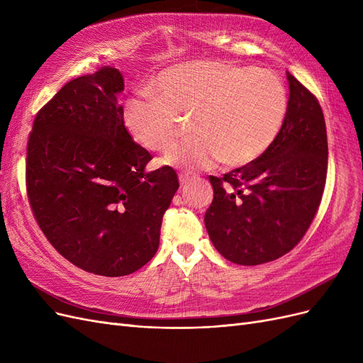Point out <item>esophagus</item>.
<instances>
[{
	"label": "esophagus",
	"instance_id": "obj_1",
	"mask_svg": "<svg viewBox=\"0 0 363 363\" xmlns=\"http://www.w3.org/2000/svg\"><path fill=\"white\" fill-rule=\"evenodd\" d=\"M179 180H180V186H188L194 180V177H191L188 174H180Z\"/></svg>",
	"mask_w": 363,
	"mask_h": 363
}]
</instances>
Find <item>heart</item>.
<instances>
[{
	"label": "heart",
	"mask_w": 363,
	"mask_h": 363,
	"mask_svg": "<svg viewBox=\"0 0 363 363\" xmlns=\"http://www.w3.org/2000/svg\"><path fill=\"white\" fill-rule=\"evenodd\" d=\"M156 96L135 95L124 104L128 133L150 151H167L177 138L175 116H192V136L164 163L183 169L230 168L257 160L277 138L288 111L284 84L269 69L223 60H194L160 72Z\"/></svg>",
	"instance_id": "1"
}]
</instances>
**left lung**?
<instances>
[{
	"label": "left lung",
	"instance_id": "8db88e82",
	"mask_svg": "<svg viewBox=\"0 0 363 363\" xmlns=\"http://www.w3.org/2000/svg\"><path fill=\"white\" fill-rule=\"evenodd\" d=\"M288 111L277 138L252 163L208 177L204 215L215 248L238 265L276 260L300 242L320 207L327 177L325 121L315 95L286 72Z\"/></svg>",
	"mask_w": 363,
	"mask_h": 363
}]
</instances>
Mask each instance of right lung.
Returning a JSON list of instances; mask_svg holds the SVG:
<instances>
[{
  "label": "right lung",
  "mask_w": 363,
  "mask_h": 363,
  "mask_svg": "<svg viewBox=\"0 0 363 363\" xmlns=\"http://www.w3.org/2000/svg\"><path fill=\"white\" fill-rule=\"evenodd\" d=\"M113 67L65 84L38 112L27 147L33 215L60 255L87 272L121 277L156 255L163 213L179 189L171 167L131 139Z\"/></svg>",
  "instance_id": "obj_1"
}]
</instances>
